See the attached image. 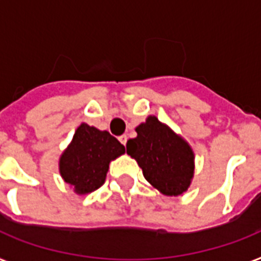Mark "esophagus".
<instances>
[{"label":"esophagus","mask_w":261,"mask_h":261,"mask_svg":"<svg viewBox=\"0 0 261 261\" xmlns=\"http://www.w3.org/2000/svg\"><path fill=\"white\" fill-rule=\"evenodd\" d=\"M119 141H120V143H122V145H126V143H127V135H120V137H119Z\"/></svg>","instance_id":"34e87169"}]
</instances>
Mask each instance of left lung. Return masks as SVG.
<instances>
[{
	"instance_id": "left-lung-1",
	"label": "left lung",
	"mask_w": 261,
	"mask_h": 261,
	"mask_svg": "<svg viewBox=\"0 0 261 261\" xmlns=\"http://www.w3.org/2000/svg\"><path fill=\"white\" fill-rule=\"evenodd\" d=\"M127 141V154L138 163L143 176L164 195L177 196L194 177V151L184 139L155 118L149 116Z\"/></svg>"
}]
</instances>
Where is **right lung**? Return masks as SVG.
I'll list each match as a JSON object with an SVG mask.
<instances>
[{
	"label": "right lung",
	"mask_w": 261,
	"mask_h": 261,
	"mask_svg": "<svg viewBox=\"0 0 261 261\" xmlns=\"http://www.w3.org/2000/svg\"><path fill=\"white\" fill-rule=\"evenodd\" d=\"M124 146L108 131L81 123L59 160V172L77 194H89L104 184L112 160L124 154Z\"/></svg>",
	"instance_id": "obj_1"
}]
</instances>
